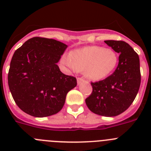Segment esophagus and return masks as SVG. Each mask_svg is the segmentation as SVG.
I'll return each mask as SVG.
<instances>
[{"mask_svg": "<svg viewBox=\"0 0 151 151\" xmlns=\"http://www.w3.org/2000/svg\"><path fill=\"white\" fill-rule=\"evenodd\" d=\"M77 82H78V85H80V84L82 83V82H86V81L82 78H78V79H77Z\"/></svg>", "mask_w": 151, "mask_h": 151, "instance_id": "esophagus-1", "label": "esophagus"}]
</instances>
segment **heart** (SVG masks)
<instances>
[{
  "instance_id": "b5f03b06",
  "label": "heart",
  "mask_w": 151,
  "mask_h": 151,
  "mask_svg": "<svg viewBox=\"0 0 151 151\" xmlns=\"http://www.w3.org/2000/svg\"><path fill=\"white\" fill-rule=\"evenodd\" d=\"M118 60V55L113 49L89 46L72 51L70 57L63 59V63L73 71H84L88 79L100 81L113 73Z\"/></svg>"
}]
</instances>
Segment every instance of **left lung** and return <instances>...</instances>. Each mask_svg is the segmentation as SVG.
Returning <instances> with one entry per match:
<instances>
[{"label":"left lung","instance_id":"1","mask_svg":"<svg viewBox=\"0 0 151 151\" xmlns=\"http://www.w3.org/2000/svg\"><path fill=\"white\" fill-rule=\"evenodd\" d=\"M104 42L119 54L118 66L106 78L91 82L93 91L85 103L95 114L113 117L127 110L138 94L141 85L140 60L138 54L125 41Z\"/></svg>","mask_w":151,"mask_h":151}]
</instances>
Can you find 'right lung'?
Here are the masks:
<instances>
[{"label": "right lung", "instance_id": "1", "mask_svg": "<svg viewBox=\"0 0 151 151\" xmlns=\"http://www.w3.org/2000/svg\"><path fill=\"white\" fill-rule=\"evenodd\" d=\"M67 45L54 39L35 37L12 57L8 85L17 106L29 115L46 117L62 110L76 78L63 74L57 63Z\"/></svg>", "mask_w": 151, "mask_h": 151}]
</instances>
